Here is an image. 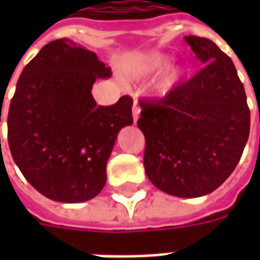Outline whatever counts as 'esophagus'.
Wrapping results in <instances>:
<instances>
[{
  "label": "esophagus",
  "mask_w": 260,
  "mask_h": 260,
  "mask_svg": "<svg viewBox=\"0 0 260 260\" xmlns=\"http://www.w3.org/2000/svg\"><path fill=\"white\" fill-rule=\"evenodd\" d=\"M132 116H134V121L138 122V118L139 116H140V108H139L138 104H135V105L132 106Z\"/></svg>",
  "instance_id": "1"
}]
</instances>
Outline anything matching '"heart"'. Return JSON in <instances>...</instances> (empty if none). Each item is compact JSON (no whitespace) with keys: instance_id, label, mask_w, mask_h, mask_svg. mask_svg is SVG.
Instances as JSON below:
<instances>
[{"instance_id":"1","label":"heart","mask_w":260,"mask_h":260,"mask_svg":"<svg viewBox=\"0 0 260 260\" xmlns=\"http://www.w3.org/2000/svg\"><path fill=\"white\" fill-rule=\"evenodd\" d=\"M169 62H170V56L155 52V54H147L131 58L128 62H125L122 70L132 78H147L150 75L159 73L163 67L169 64ZM186 73H187V70L182 64H174V66L167 67L155 83V90L160 95L170 94L183 81Z\"/></svg>"}]
</instances>
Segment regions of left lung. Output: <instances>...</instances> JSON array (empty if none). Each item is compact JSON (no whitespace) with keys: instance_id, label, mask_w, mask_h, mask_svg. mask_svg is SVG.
<instances>
[{"instance_id":"8db88e82","label":"left lung","mask_w":260,"mask_h":260,"mask_svg":"<svg viewBox=\"0 0 260 260\" xmlns=\"http://www.w3.org/2000/svg\"><path fill=\"white\" fill-rule=\"evenodd\" d=\"M202 67L160 100L140 101L144 169L181 198L212 193L230 177L250 135V109L234 62L212 40L185 36Z\"/></svg>"}]
</instances>
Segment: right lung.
I'll use <instances>...</instances> for the list:
<instances>
[{
	"label": "right lung",
	"mask_w": 260,
	"mask_h": 260,
	"mask_svg": "<svg viewBox=\"0 0 260 260\" xmlns=\"http://www.w3.org/2000/svg\"><path fill=\"white\" fill-rule=\"evenodd\" d=\"M110 67L95 52L58 39L22 70L8 113V142L25 179L52 201L85 202L106 182L118 132L134 124L132 98L100 106L91 95Z\"/></svg>",
	"instance_id": "obj_1"
}]
</instances>
